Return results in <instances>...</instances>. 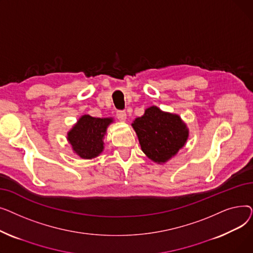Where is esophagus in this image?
<instances>
[{
	"mask_svg": "<svg viewBox=\"0 0 253 253\" xmlns=\"http://www.w3.org/2000/svg\"><path fill=\"white\" fill-rule=\"evenodd\" d=\"M116 116H117V118L120 120V121H125L126 118H127L126 113L123 112V111H118V112L116 113Z\"/></svg>",
	"mask_w": 253,
	"mask_h": 253,
	"instance_id": "1",
	"label": "esophagus"
}]
</instances>
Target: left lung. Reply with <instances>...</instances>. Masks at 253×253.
I'll return each instance as SVG.
<instances>
[{"instance_id":"8db88e82","label":"left lung","mask_w":253,"mask_h":253,"mask_svg":"<svg viewBox=\"0 0 253 253\" xmlns=\"http://www.w3.org/2000/svg\"><path fill=\"white\" fill-rule=\"evenodd\" d=\"M132 127L142 152L158 164L174 157L189 137V129L178 115L163 112L155 105L136 118Z\"/></svg>"}]
</instances>
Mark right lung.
<instances>
[{
  "label": "right lung",
  "mask_w": 253,
  "mask_h": 253,
  "mask_svg": "<svg viewBox=\"0 0 253 253\" xmlns=\"http://www.w3.org/2000/svg\"><path fill=\"white\" fill-rule=\"evenodd\" d=\"M113 118H94L84 115L68 132L73 151L82 159H92L103 151V137Z\"/></svg>",
  "instance_id": "right-lung-1"
}]
</instances>
